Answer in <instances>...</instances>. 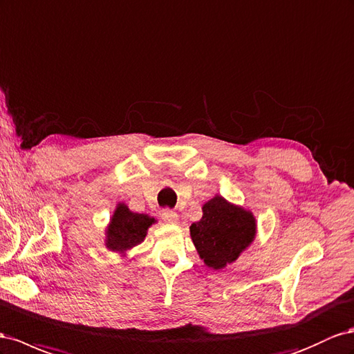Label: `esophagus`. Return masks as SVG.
I'll list each match as a JSON object with an SVG mask.
<instances>
[{"label": "esophagus", "mask_w": 354, "mask_h": 354, "mask_svg": "<svg viewBox=\"0 0 354 354\" xmlns=\"http://www.w3.org/2000/svg\"><path fill=\"white\" fill-rule=\"evenodd\" d=\"M160 216H162V218H164V221L168 222V223H176V222L178 221L177 213L173 212V209H169V208L164 209V212H162Z\"/></svg>", "instance_id": "esophagus-1"}]
</instances>
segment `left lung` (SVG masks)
Instances as JSON below:
<instances>
[{
  "instance_id": "left-lung-1",
  "label": "left lung",
  "mask_w": 354,
  "mask_h": 354,
  "mask_svg": "<svg viewBox=\"0 0 354 354\" xmlns=\"http://www.w3.org/2000/svg\"><path fill=\"white\" fill-rule=\"evenodd\" d=\"M203 218L190 226L196 250L209 268L221 270L234 262L256 234L254 217L245 209L214 196L203 207Z\"/></svg>"
}]
</instances>
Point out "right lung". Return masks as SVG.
Here are the masks:
<instances>
[{"mask_svg":"<svg viewBox=\"0 0 354 354\" xmlns=\"http://www.w3.org/2000/svg\"><path fill=\"white\" fill-rule=\"evenodd\" d=\"M151 223H155L153 217L132 213L125 204H119L107 229V247L113 252L123 253L145 240Z\"/></svg>","mask_w":354,"mask_h":354,"instance_id":"obj_1","label":"right lung"}]
</instances>
